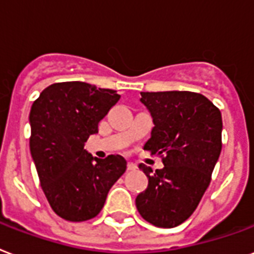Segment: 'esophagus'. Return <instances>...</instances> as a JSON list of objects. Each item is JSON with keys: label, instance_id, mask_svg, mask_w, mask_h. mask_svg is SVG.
<instances>
[{"label": "esophagus", "instance_id": "1", "mask_svg": "<svg viewBox=\"0 0 254 254\" xmlns=\"http://www.w3.org/2000/svg\"><path fill=\"white\" fill-rule=\"evenodd\" d=\"M137 169V165L135 164H133V162H127V170L129 172H133V170Z\"/></svg>", "mask_w": 254, "mask_h": 254}]
</instances>
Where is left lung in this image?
<instances>
[{"label":"left lung","instance_id":"1","mask_svg":"<svg viewBox=\"0 0 254 254\" xmlns=\"http://www.w3.org/2000/svg\"><path fill=\"white\" fill-rule=\"evenodd\" d=\"M154 127L144 149L162 158L154 173L140 164L148 188L135 198L141 217L174 228L190 217L208 189L221 153V112L200 93L141 92Z\"/></svg>","mask_w":254,"mask_h":254}]
</instances>
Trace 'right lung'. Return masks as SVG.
Segmentation results:
<instances>
[{"mask_svg": "<svg viewBox=\"0 0 254 254\" xmlns=\"http://www.w3.org/2000/svg\"><path fill=\"white\" fill-rule=\"evenodd\" d=\"M120 97L112 89L69 81L50 85L33 102L30 153L50 206L66 221L96 217L109 189L127 170L119 154L100 160L84 149Z\"/></svg>", "mask_w": 254, "mask_h": 254, "instance_id": "obj_1", "label": "right lung"}]
</instances>
